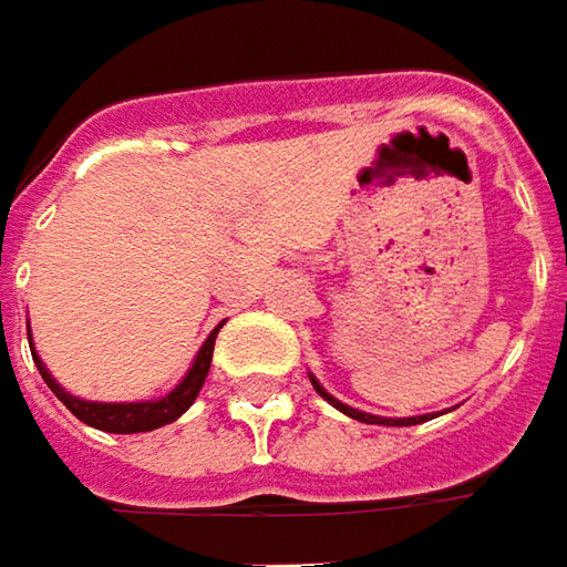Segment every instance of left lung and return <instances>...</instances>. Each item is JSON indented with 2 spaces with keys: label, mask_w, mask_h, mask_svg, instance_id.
<instances>
[{
  "label": "left lung",
  "mask_w": 567,
  "mask_h": 567,
  "mask_svg": "<svg viewBox=\"0 0 567 567\" xmlns=\"http://www.w3.org/2000/svg\"><path fill=\"white\" fill-rule=\"evenodd\" d=\"M311 386L318 390V396L328 399L333 409H340L343 415L355 417V421H364V424H390V427H409V424H421V421H424V417H374V415H368V412H359V409H352V405H343L340 399L330 396L328 390H324L321 383L315 381V378H311Z\"/></svg>",
  "instance_id": "8db88e82"
}]
</instances>
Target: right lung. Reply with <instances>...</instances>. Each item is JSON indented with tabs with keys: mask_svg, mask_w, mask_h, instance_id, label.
<instances>
[{
	"mask_svg": "<svg viewBox=\"0 0 567 567\" xmlns=\"http://www.w3.org/2000/svg\"><path fill=\"white\" fill-rule=\"evenodd\" d=\"M218 328H221V324H218ZM218 328L212 330V337L203 343V349H199L193 368L186 371L184 381L177 383L168 396L152 399V402H86V399L71 396V393L62 390V386L55 383V378L45 371V364L40 362V355L33 352V346H30V352H33V362L40 368L45 386L62 399L64 405L71 409V415L80 417L83 424L99 427V431H109V434H143V431H155V427H165L171 421H177V417L184 415L186 409L196 402V396H199V390H203L205 383V374H208V368H212V352H215Z\"/></svg>",
	"mask_w": 567,
	"mask_h": 567,
	"instance_id": "1",
	"label": "right lung"
}]
</instances>
